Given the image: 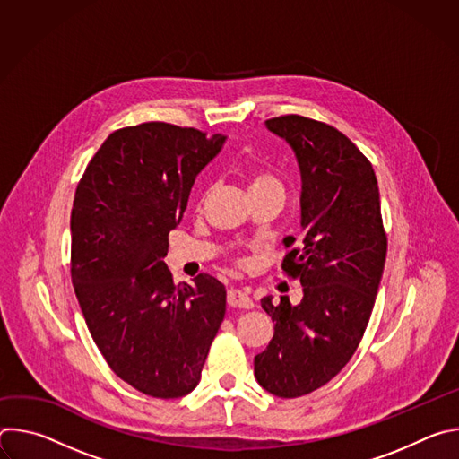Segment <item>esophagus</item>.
Returning a JSON list of instances; mask_svg holds the SVG:
<instances>
[{
	"label": "esophagus",
	"instance_id": "esophagus-1",
	"mask_svg": "<svg viewBox=\"0 0 459 459\" xmlns=\"http://www.w3.org/2000/svg\"><path fill=\"white\" fill-rule=\"evenodd\" d=\"M227 303L229 307L232 308H252L254 307V301L252 298L243 292V290H238V289H230L229 294H227Z\"/></svg>",
	"mask_w": 459,
	"mask_h": 459
}]
</instances>
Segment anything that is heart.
<instances>
[{"mask_svg":"<svg viewBox=\"0 0 459 459\" xmlns=\"http://www.w3.org/2000/svg\"><path fill=\"white\" fill-rule=\"evenodd\" d=\"M271 185H280V183H278V179H276L273 174H269V172H255V174H252V178H250V190L271 186Z\"/></svg>","mask_w":459,"mask_h":459,"instance_id":"obj_1","label":"heart"}]
</instances>
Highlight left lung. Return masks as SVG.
Returning a JSON list of instances; mask_svg holds the SVG:
<instances>
[{
  "instance_id": "obj_1",
  "label": "left lung",
  "mask_w": 459,
  "mask_h": 459,
  "mask_svg": "<svg viewBox=\"0 0 459 459\" xmlns=\"http://www.w3.org/2000/svg\"><path fill=\"white\" fill-rule=\"evenodd\" d=\"M296 152L303 236L283 239L281 269L299 280L292 307L267 296L274 338L254 358L257 383L278 398H299L329 383L354 356L368 325L386 257L372 163L329 123L299 114L267 119Z\"/></svg>"
}]
</instances>
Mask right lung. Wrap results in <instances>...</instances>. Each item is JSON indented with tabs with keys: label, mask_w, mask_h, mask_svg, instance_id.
Instances as JSON below:
<instances>
[{
	"label": "right lung",
	"mask_w": 459,
	"mask_h": 459,
	"mask_svg": "<svg viewBox=\"0 0 459 459\" xmlns=\"http://www.w3.org/2000/svg\"><path fill=\"white\" fill-rule=\"evenodd\" d=\"M223 142L165 121L123 126L76 188L71 278L85 323L114 374L152 398L195 388L225 317L216 278L176 287L163 261L195 176Z\"/></svg>",
	"instance_id": "obj_1"
}]
</instances>
